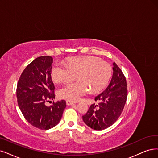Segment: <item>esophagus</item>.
<instances>
[{
  "label": "esophagus",
  "instance_id": "obj_1",
  "mask_svg": "<svg viewBox=\"0 0 158 158\" xmlns=\"http://www.w3.org/2000/svg\"><path fill=\"white\" fill-rule=\"evenodd\" d=\"M75 103L73 102H72V101H69V100H66V104L67 106H71V105H73Z\"/></svg>",
  "mask_w": 158,
  "mask_h": 158
}]
</instances>
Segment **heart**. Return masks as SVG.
Here are the masks:
<instances>
[{
    "label": "heart",
    "instance_id": "b5f03b06",
    "mask_svg": "<svg viewBox=\"0 0 158 158\" xmlns=\"http://www.w3.org/2000/svg\"><path fill=\"white\" fill-rule=\"evenodd\" d=\"M66 66L55 64L52 67L51 76L56 83H68L75 79V83H69L58 91L59 98L70 101H77L89 89L97 93L106 86L112 75V67L100 58L92 56H75L68 58Z\"/></svg>",
    "mask_w": 158,
    "mask_h": 158
}]
</instances>
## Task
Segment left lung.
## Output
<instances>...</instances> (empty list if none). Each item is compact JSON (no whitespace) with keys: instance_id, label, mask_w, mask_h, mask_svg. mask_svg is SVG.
Segmentation results:
<instances>
[{"instance_id":"left-lung-1","label":"left lung","mask_w":158,"mask_h":158,"mask_svg":"<svg viewBox=\"0 0 158 158\" xmlns=\"http://www.w3.org/2000/svg\"><path fill=\"white\" fill-rule=\"evenodd\" d=\"M111 81L100 94L95 97L98 103L92 104L83 116L85 123L95 130L106 129L118 120L124 107L127 96L126 79L120 68L113 64Z\"/></svg>"}]
</instances>
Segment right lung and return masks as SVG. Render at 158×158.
Segmentation results:
<instances>
[{"mask_svg":"<svg viewBox=\"0 0 158 158\" xmlns=\"http://www.w3.org/2000/svg\"><path fill=\"white\" fill-rule=\"evenodd\" d=\"M52 58H36L23 70L17 86V99L25 118L40 130H49L56 126L66 107L65 100L53 102L48 107L45 103L53 100L55 86L51 79Z\"/></svg>","mask_w":158,"mask_h":158,"instance_id":"obj_1","label":"right lung"}]
</instances>
